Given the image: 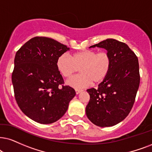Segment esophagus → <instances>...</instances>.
Wrapping results in <instances>:
<instances>
[{
    "mask_svg": "<svg viewBox=\"0 0 152 152\" xmlns=\"http://www.w3.org/2000/svg\"><path fill=\"white\" fill-rule=\"evenodd\" d=\"M75 91H76V93L78 95V94H79L80 92H81V90H78V89H76V90H75Z\"/></svg>",
    "mask_w": 152,
    "mask_h": 152,
    "instance_id": "esophagus-1",
    "label": "esophagus"
}]
</instances>
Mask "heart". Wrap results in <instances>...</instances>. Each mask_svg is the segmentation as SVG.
Returning a JSON list of instances; mask_svg holds the SVG:
<instances>
[{
	"instance_id": "b5f03b06",
	"label": "heart",
	"mask_w": 152,
	"mask_h": 152,
	"mask_svg": "<svg viewBox=\"0 0 152 152\" xmlns=\"http://www.w3.org/2000/svg\"><path fill=\"white\" fill-rule=\"evenodd\" d=\"M111 66L108 53L86 50L75 53L71 57L62 54L57 58V67L63 76L69 78L80 69L81 74L73 76L66 81L72 87L80 89L93 84H99L107 77Z\"/></svg>"
}]
</instances>
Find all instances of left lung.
Masks as SVG:
<instances>
[{"mask_svg":"<svg viewBox=\"0 0 152 152\" xmlns=\"http://www.w3.org/2000/svg\"><path fill=\"white\" fill-rule=\"evenodd\" d=\"M106 49L111 59L107 77L98 88L87 92L90 100L86 112L88 119L99 127H110L129 114L139 88L140 76L137 57L128 45L108 38L90 48Z\"/></svg>","mask_w":152,"mask_h":152,"instance_id":"left-lung-1","label":"left lung"}]
</instances>
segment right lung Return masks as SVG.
I'll list each match as a JSON object with an SVG mask.
<instances>
[{"mask_svg": "<svg viewBox=\"0 0 152 152\" xmlns=\"http://www.w3.org/2000/svg\"><path fill=\"white\" fill-rule=\"evenodd\" d=\"M67 50L69 48L53 38L36 36L16 53L12 74L15 97L22 112L34 121H58L76 95L74 88L62 85L57 67V58Z\"/></svg>", "mask_w": 152, "mask_h": 152, "instance_id": "right-lung-1", "label": "right lung"}]
</instances>
